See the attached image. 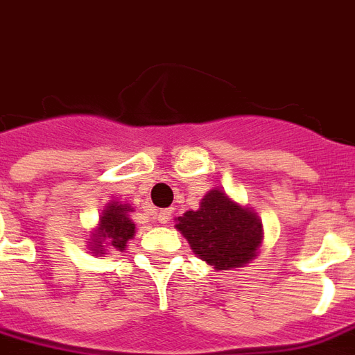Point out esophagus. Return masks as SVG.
Returning <instances> with one entry per match:
<instances>
[{
	"mask_svg": "<svg viewBox=\"0 0 355 355\" xmlns=\"http://www.w3.org/2000/svg\"><path fill=\"white\" fill-rule=\"evenodd\" d=\"M155 217H157V220L160 224H166L171 218V211L169 209H160V211L155 213Z\"/></svg>",
	"mask_w": 355,
	"mask_h": 355,
	"instance_id": "obj_1",
	"label": "esophagus"
}]
</instances>
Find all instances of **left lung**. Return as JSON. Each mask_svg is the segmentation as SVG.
Here are the masks:
<instances>
[{"label": "left lung", "instance_id": "obj_1", "mask_svg": "<svg viewBox=\"0 0 355 355\" xmlns=\"http://www.w3.org/2000/svg\"><path fill=\"white\" fill-rule=\"evenodd\" d=\"M191 250L217 270L239 268L252 261L261 246V223L246 207L232 202L220 189H211L197 211L178 217Z\"/></svg>", "mask_w": 355, "mask_h": 355}]
</instances>
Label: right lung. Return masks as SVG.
I'll list each match as a JSON object with an SVG mask.
<instances>
[{
    "mask_svg": "<svg viewBox=\"0 0 355 355\" xmlns=\"http://www.w3.org/2000/svg\"><path fill=\"white\" fill-rule=\"evenodd\" d=\"M131 207L125 204L112 202L105 207V211L100 217V226L93 239V252L102 253L105 248L122 252L129 239L135 235V224L129 218ZM106 246L103 247V244Z\"/></svg>",
    "mask_w": 355,
    "mask_h": 355,
    "instance_id": "right-lung-1",
    "label": "right lung"
}]
</instances>
